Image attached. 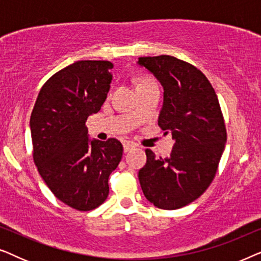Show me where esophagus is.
I'll list each match as a JSON object with an SVG mask.
<instances>
[{
	"label": "esophagus",
	"instance_id": "1",
	"mask_svg": "<svg viewBox=\"0 0 261 261\" xmlns=\"http://www.w3.org/2000/svg\"><path fill=\"white\" fill-rule=\"evenodd\" d=\"M133 148H135V145L133 144V142H126V144L123 145V151L124 152H129L130 149H133Z\"/></svg>",
	"mask_w": 261,
	"mask_h": 261
}]
</instances>
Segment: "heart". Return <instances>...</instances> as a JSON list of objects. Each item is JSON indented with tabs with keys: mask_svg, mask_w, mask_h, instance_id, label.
Instances as JSON below:
<instances>
[{
	"mask_svg": "<svg viewBox=\"0 0 261 261\" xmlns=\"http://www.w3.org/2000/svg\"><path fill=\"white\" fill-rule=\"evenodd\" d=\"M147 83H152V81H149V80H142L141 82H139L138 87H139V85H142V84H147Z\"/></svg>",
	"mask_w": 261,
	"mask_h": 261,
	"instance_id": "obj_1",
	"label": "heart"
}]
</instances>
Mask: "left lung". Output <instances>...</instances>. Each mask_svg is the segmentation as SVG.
<instances>
[{"label":"left lung","instance_id":"left-lung-1","mask_svg":"<svg viewBox=\"0 0 261 261\" xmlns=\"http://www.w3.org/2000/svg\"><path fill=\"white\" fill-rule=\"evenodd\" d=\"M138 64L162 84L158 124L174 140L169 158L146 149L139 180L156 208L179 209L197 199L215 177L227 140L222 112L208 78L191 64L171 56L141 57Z\"/></svg>","mask_w":261,"mask_h":261}]
</instances>
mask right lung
<instances>
[{
  "label": "right lung",
  "mask_w": 261,
  "mask_h": 261,
  "mask_svg": "<svg viewBox=\"0 0 261 261\" xmlns=\"http://www.w3.org/2000/svg\"><path fill=\"white\" fill-rule=\"evenodd\" d=\"M112 69L107 60H81L64 67L42 85L31 115L39 173L59 201L81 212L106 201L109 176L122 158L119 140H90L85 126L106 101Z\"/></svg>",
  "instance_id": "add662e5"
}]
</instances>
